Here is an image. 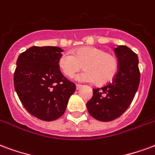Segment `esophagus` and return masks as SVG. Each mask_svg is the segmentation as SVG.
<instances>
[{
  "label": "esophagus",
  "instance_id": "1",
  "mask_svg": "<svg viewBox=\"0 0 155 155\" xmlns=\"http://www.w3.org/2000/svg\"><path fill=\"white\" fill-rule=\"evenodd\" d=\"M82 86L80 85V84H76V87H77V90H78V89H80L81 87H82Z\"/></svg>",
  "mask_w": 155,
  "mask_h": 155
}]
</instances>
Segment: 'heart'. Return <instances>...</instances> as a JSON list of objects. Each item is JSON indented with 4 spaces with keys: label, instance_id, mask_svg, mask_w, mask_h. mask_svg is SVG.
Instances as JSON below:
<instances>
[{
    "label": "heart",
    "instance_id": "heart-1",
    "mask_svg": "<svg viewBox=\"0 0 155 155\" xmlns=\"http://www.w3.org/2000/svg\"><path fill=\"white\" fill-rule=\"evenodd\" d=\"M58 64L63 73L68 78L73 77L83 65L86 70L79 73L76 78L82 82L95 81L99 85L110 82L119 69V61L114 54L93 46L79 48L72 54H62Z\"/></svg>",
    "mask_w": 155,
    "mask_h": 155
}]
</instances>
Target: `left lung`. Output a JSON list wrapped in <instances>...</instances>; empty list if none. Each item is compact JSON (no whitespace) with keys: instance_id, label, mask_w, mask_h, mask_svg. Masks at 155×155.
Wrapping results in <instances>:
<instances>
[{"instance_id":"1","label":"left lung","mask_w":155,"mask_h":155,"mask_svg":"<svg viewBox=\"0 0 155 155\" xmlns=\"http://www.w3.org/2000/svg\"><path fill=\"white\" fill-rule=\"evenodd\" d=\"M119 69L112 81L93 88V96L87 103L89 114L101 121H111L121 116L131 104L140 80L137 54L125 45L114 49Z\"/></svg>"}]
</instances>
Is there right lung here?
Wrapping results in <instances>:
<instances>
[{
	"mask_svg": "<svg viewBox=\"0 0 155 155\" xmlns=\"http://www.w3.org/2000/svg\"><path fill=\"white\" fill-rule=\"evenodd\" d=\"M63 49L33 46L19 55L14 86L21 103L32 116L52 121L64 115L76 85L65 78L58 64Z\"/></svg>",
	"mask_w": 155,
	"mask_h": 155,
	"instance_id": "right-lung-1",
	"label": "right lung"
}]
</instances>
